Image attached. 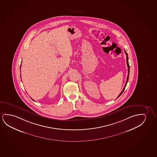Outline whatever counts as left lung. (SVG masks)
<instances>
[{"label": "left lung", "instance_id": "left-lung-1", "mask_svg": "<svg viewBox=\"0 0 157 157\" xmlns=\"http://www.w3.org/2000/svg\"><path fill=\"white\" fill-rule=\"evenodd\" d=\"M125 51V54L126 55V63H127V67H128V75H127V80H126V83H125V86L124 87V89H123V91L121 92V93L119 94V95L118 97V98L120 96H121V94L123 93V92L125 90V87H126V85H127V82H128V78H129V74H130V65H129V64H128V55H127V52Z\"/></svg>", "mask_w": 157, "mask_h": 157}]
</instances>
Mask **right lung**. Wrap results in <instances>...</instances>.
<instances>
[{"label": "right lung", "mask_w": 157, "mask_h": 157, "mask_svg": "<svg viewBox=\"0 0 157 157\" xmlns=\"http://www.w3.org/2000/svg\"><path fill=\"white\" fill-rule=\"evenodd\" d=\"M31 99H32V98H31ZM32 100H33V99H32Z\"/></svg>", "instance_id": "add662e5"}]
</instances>
